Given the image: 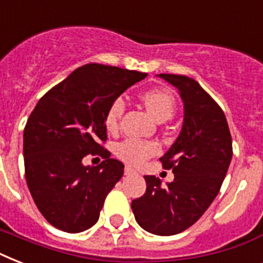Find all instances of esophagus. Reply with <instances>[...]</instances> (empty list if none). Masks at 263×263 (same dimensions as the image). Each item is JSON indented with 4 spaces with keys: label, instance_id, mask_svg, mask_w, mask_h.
I'll return each instance as SVG.
<instances>
[{
    "label": "esophagus",
    "instance_id": "obj_1",
    "mask_svg": "<svg viewBox=\"0 0 263 263\" xmlns=\"http://www.w3.org/2000/svg\"><path fill=\"white\" fill-rule=\"evenodd\" d=\"M124 173H125V175H132V173H135V171H134L129 165H127V166L124 168Z\"/></svg>",
    "mask_w": 263,
    "mask_h": 263
}]
</instances>
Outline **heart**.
I'll return each mask as SVG.
<instances>
[{
	"label": "heart",
	"instance_id": "obj_1",
	"mask_svg": "<svg viewBox=\"0 0 263 263\" xmlns=\"http://www.w3.org/2000/svg\"><path fill=\"white\" fill-rule=\"evenodd\" d=\"M140 101L152 115V117L158 123H165L173 117L176 110V99L171 91L164 88L144 91L140 94ZM125 110V103L121 98L115 99L110 103L105 115V125L109 132H116L119 129L120 120ZM160 152L158 144L143 140L127 139L117 144L116 154L119 158L131 165H140Z\"/></svg>",
	"mask_w": 263,
	"mask_h": 263
}]
</instances>
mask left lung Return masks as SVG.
Here are the masks:
<instances>
[{
    "label": "left lung",
    "mask_w": 263,
    "mask_h": 263,
    "mask_svg": "<svg viewBox=\"0 0 263 263\" xmlns=\"http://www.w3.org/2000/svg\"><path fill=\"white\" fill-rule=\"evenodd\" d=\"M160 76L177 87L184 102L181 132L160 158L175 180L162 185L160 177L144 176L146 192L131 208L144 231L171 236L195 224L217 196L232 160V136L220 105L196 80Z\"/></svg>",
    "instance_id": "8db88e82"
}]
</instances>
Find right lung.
I'll use <instances>...</instances> for the list:
<instances>
[{
	"mask_svg": "<svg viewBox=\"0 0 263 263\" xmlns=\"http://www.w3.org/2000/svg\"><path fill=\"white\" fill-rule=\"evenodd\" d=\"M147 73L102 64H86L47 91L24 127L26 181L49 224L78 233L98 221L101 209L124 165L103 147L105 115L110 103ZM98 154L105 161L84 167Z\"/></svg>",
	"mask_w": 263,
	"mask_h": 263,
	"instance_id": "obj_1",
	"label": "right lung"
}]
</instances>
